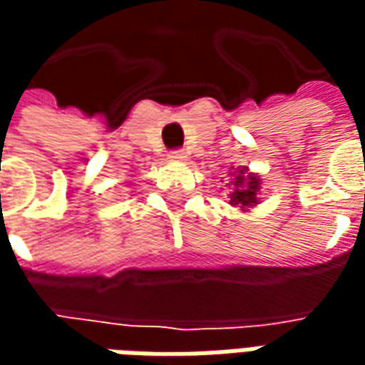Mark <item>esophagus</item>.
Here are the masks:
<instances>
[{"mask_svg":"<svg viewBox=\"0 0 365 365\" xmlns=\"http://www.w3.org/2000/svg\"><path fill=\"white\" fill-rule=\"evenodd\" d=\"M170 158H172V160H183V158H185V152H183L182 148H175V150L170 152Z\"/></svg>","mask_w":365,"mask_h":365,"instance_id":"34e87169","label":"esophagus"}]
</instances>
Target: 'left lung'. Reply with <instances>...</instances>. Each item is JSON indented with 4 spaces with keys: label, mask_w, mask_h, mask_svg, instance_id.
Here are the masks:
<instances>
[{
    "label": "left lung",
    "mask_w": 365,
    "mask_h": 365,
    "mask_svg": "<svg viewBox=\"0 0 365 365\" xmlns=\"http://www.w3.org/2000/svg\"><path fill=\"white\" fill-rule=\"evenodd\" d=\"M258 191H260V178L254 174H248L246 168L238 170L237 178H235V182H232L230 205H238L240 209L256 205V203H258V197H256Z\"/></svg>",
    "instance_id": "obj_1"
}]
</instances>
